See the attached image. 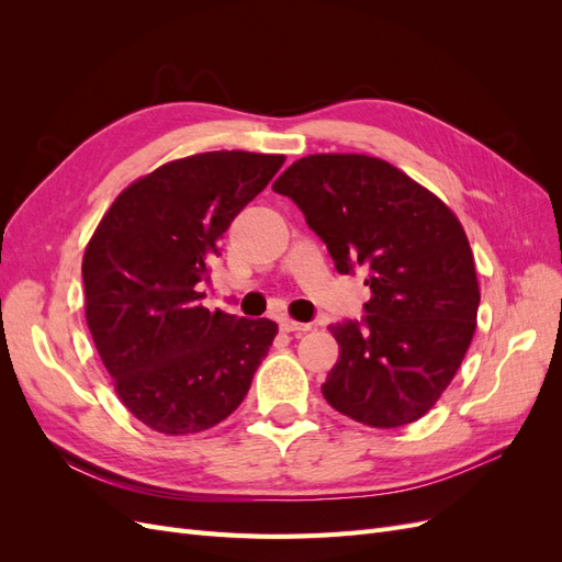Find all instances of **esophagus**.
<instances>
[{"label": "esophagus", "instance_id": "esophagus-1", "mask_svg": "<svg viewBox=\"0 0 562 562\" xmlns=\"http://www.w3.org/2000/svg\"><path fill=\"white\" fill-rule=\"evenodd\" d=\"M279 326H281L283 333H307V330L312 328L310 323H297V321H293V318H281Z\"/></svg>", "mask_w": 562, "mask_h": 562}]
</instances>
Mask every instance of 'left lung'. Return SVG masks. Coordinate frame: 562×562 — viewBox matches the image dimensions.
Listing matches in <instances>:
<instances>
[{"mask_svg": "<svg viewBox=\"0 0 562 562\" xmlns=\"http://www.w3.org/2000/svg\"><path fill=\"white\" fill-rule=\"evenodd\" d=\"M271 190L297 203L339 274L370 269L366 326H330L339 356L323 398L375 429L427 415L462 366L479 316L462 223L427 187L368 155L302 157Z\"/></svg>", "mask_w": 562, "mask_h": 562, "instance_id": "8db88e82", "label": "left lung"}]
</instances>
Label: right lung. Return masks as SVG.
Wrapping results in <instances>:
<instances>
[{"mask_svg": "<svg viewBox=\"0 0 562 562\" xmlns=\"http://www.w3.org/2000/svg\"><path fill=\"white\" fill-rule=\"evenodd\" d=\"M283 155L201 151L119 194L83 250L87 323L119 401L166 436L206 431L246 398L279 326L201 307L217 241Z\"/></svg>", "mask_w": 562, "mask_h": 562, "instance_id": "add662e5", "label": "right lung"}]
</instances>
